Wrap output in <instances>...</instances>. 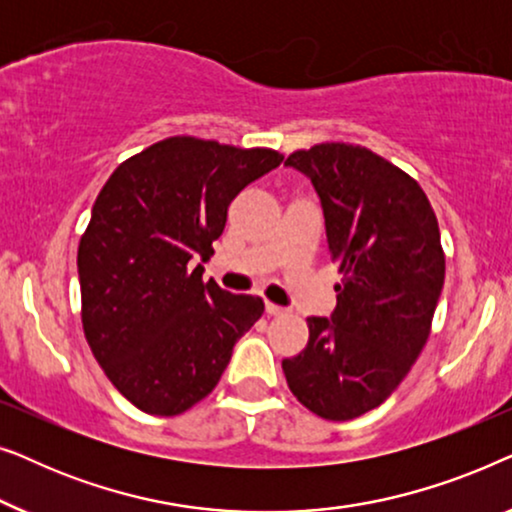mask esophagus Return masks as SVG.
<instances>
[{"label":"esophagus","mask_w":512,"mask_h":512,"mask_svg":"<svg viewBox=\"0 0 512 512\" xmlns=\"http://www.w3.org/2000/svg\"><path fill=\"white\" fill-rule=\"evenodd\" d=\"M265 312L270 314V317H284L286 312V307H282V305H275V303H265Z\"/></svg>","instance_id":"1"}]
</instances>
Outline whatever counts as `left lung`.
Returning a JSON list of instances; mask_svg holds the SVG:
<instances>
[{
  "instance_id": "8db88e82",
  "label": "left lung",
  "mask_w": 512,
  "mask_h": 512,
  "mask_svg": "<svg viewBox=\"0 0 512 512\" xmlns=\"http://www.w3.org/2000/svg\"><path fill=\"white\" fill-rule=\"evenodd\" d=\"M284 165L319 195L342 282L282 370L307 410L345 422L387 401L422 354L445 282L438 219L415 179L363 146L319 144Z\"/></svg>"
}]
</instances>
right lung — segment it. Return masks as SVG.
Instances as JSON below:
<instances>
[{
	"instance_id": "1",
	"label": "right lung",
	"mask_w": 512,
	"mask_h": 512,
	"mask_svg": "<svg viewBox=\"0 0 512 512\" xmlns=\"http://www.w3.org/2000/svg\"><path fill=\"white\" fill-rule=\"evenodd\" d=\"M272 149L170 137L121 163L79 244L83 333L111 384L142 412L181 415L226 370L263 300L202 284V265L244 186L282 163Z\"/></svg>"
}]
</instances>
